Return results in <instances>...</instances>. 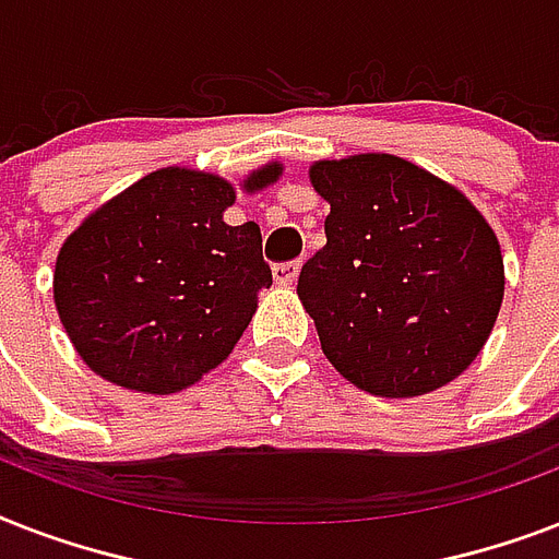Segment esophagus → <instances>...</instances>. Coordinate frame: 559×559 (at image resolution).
<instances>
[{
	"mask_svg": "<svg viewBox=\"0 0 559 559\" xmlns=\"http://www.w3.org/2000/svg\"><path fill=\"white\" fill-rule=\"evenodd\" d=\"M298 270H301V263H298V261L275 263V266H272V275H275V284H281V287H289V284H296Z\"/></svg>",
	"mask_w": 559,
	"mask_h": 559,
	"instance_id": "obj_1",
	"label": "esophagus"
}]
</instances>
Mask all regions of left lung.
<instances>
[{
  "label": "left lung",
  "mask_w": 559,
  "mask_h": 559,
  "mask_svg": "<svg viewBox=\"0 0 559 559\" xmlns=\"http://www.w3.org/2000/svg\"><path fill=\"white\" fill-rule=\"evenodd\" d=\"M331 214L298 298L324 357L377 397H417L481 354L504 296L493 228L455 186L391 153L324 159Z\"/></svg>",
  "instance_id": "1"
}]
</instances>
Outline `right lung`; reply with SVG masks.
<instances>
[{
  "label": "right lung",
  "instance_id": "1",
  "mask_svg": "<svg viewBox=\"0 0 559 559\" xmlns=\"http://www.w3.org/2000/svg\"><path fill=\"white\" fill-rule=\"evenodd\" d=\"M281 177L252 170L243 191ZM235 188L162 168L92 211L60 246L55 305L74 350L104 380L174 394L231 354L270 287L258 223L228 226Z\"/></svg>",
  "mask_w": 559,
  "mask_h": 559
}]
</instances>
